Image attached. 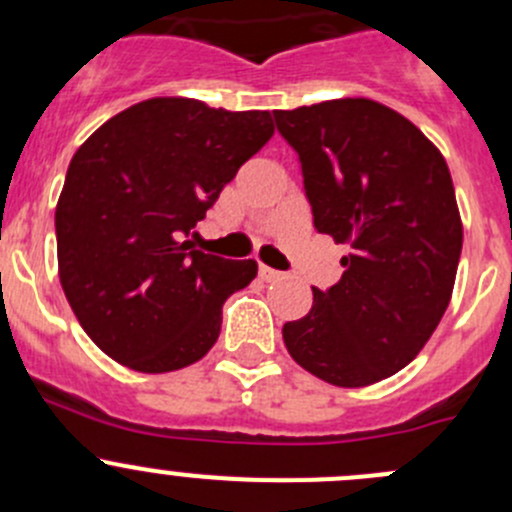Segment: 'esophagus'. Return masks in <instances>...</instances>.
I'll return each mask as SVG.
<instances>
[{
    "label": "esophagus",
    "instance_id": "obj_1",
    "mask_svg": "<svg viewBox=\"0 0 512 512\" xmlns=\"http://www.w3.org/2000/svg\"><path fill=\"white\" fill-rule=\"evenodd\" d=\"M280 277H282V272L272 270V267H267V265H260V280L262 282H275V280H280Z\"/></svg>",
    "mask_w": 512,
    "mask_h": 512
}]
</instances>
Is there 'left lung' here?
I'll return each instance as SVG.
<instances>
[{"label":"left lung","instance_id":"8db88e82","mask_svg":"<svg viewBox=\"0 0 512 512\" xmlns=\"http://www.w3.org/2000/svg\"><path fill=\"white\" fill-rule=\"evenodd\" d=\"M272 116L299 156L314 227L349 247L342 280L312 287L282 339L309 374L369 386L416 359L451 302L463 247L451 173L409 118L369 98Z\"/></svg>","mask_w":512,"mask_h":512}]
</instances>
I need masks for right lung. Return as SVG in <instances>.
Listing matches in <instances>:
<instances>
[{"label": "right lung", "instance_id": "add662e5", "mask_svg": "<svg viewBox=\"0 0 512 512\" xmlns=\"http://www.w3.org/2000/svg\"><path fill=\"white\" fill-rule=\"evenodd\" d=\"M272 133L267 111L148 98L74 153L56 205L59 280L101 352L163 374L218 342L225 299L257 262L205 255L185 237Z\"/></svg>", "mask_w": 512, "mask_h": 512}]
</instances>
